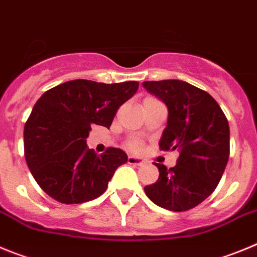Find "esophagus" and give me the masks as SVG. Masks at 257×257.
<instances>
[{
	"label": "esophagus",
	"mask_w": 257,
	"mask_h": 257,
	"mask_svg": "<svg viewBox=\"0 0 257 257\" xmlns=\"http://www.w3.org/2000/svg\"><path fill=\"white\" fill-rule=\"evenodd\" d=\"M128 163L132 164V165H142L145 163L142 157H137V156H129L128 157Z\"/></svg>",
	"instance_id": "esophagus-1"
}]
</instances>
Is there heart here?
I'll return each instance as SVG.
<instances>
[{"label":"heart","instance_id":"1","mask_svg":"<svg viewBox=\"0 0 257 257\" xmlns=\"http://www.w3.org/2000/svg\"><path fill=\"white\" fill-rule=\"evenodd\" d=\"M128 147L131 150H133V151H138V150H141V143L136 140H132V141H129Z\"/></svg>","mask_w":257,"mask_h":257}]
</instances>
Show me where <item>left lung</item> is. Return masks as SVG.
I'll list each match as a JSON object with an SVG mask.
<instances>
[{
	"label": "left lung",
	"mask_w": 257,
	"mask_h": 257,
	"mask_svg": "<svg viewBox=\"0 0 257 257\" xmlns=\"http://www.w3.org/2000/svg\"><path fill=\"white\" fill-rule=\"evenodd\" d=\"M168 107V124L159 146L178 150L174 168L155 164L159 179L146 186L147 197L170 211H187L215 191L229 159V124L207 92L183 80L143 82Z\"/></svg>",
	"instance_id": "obj_1"
}]
</instances>
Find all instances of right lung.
I'll return each mask as SVG.
<instances>
[{"label":"right lung","mask_w":257,"mask_h":257,"mask_svg":"<svg viewBox=\"0 0 257 257\" xmlns=\"http://www.w3.org/2000/svg\"><path fill=\"white\" fill-rule=\"evenodd\" d=\"M138 82L114 84L75 79L39 97L24 126L28 168L39 187L61 203H83L101 196L125 152L108 147L97 156L87 147L92 124L110 128L117 108Z\"/></svg>","instance_id":"obj_1"}]
</instances>
